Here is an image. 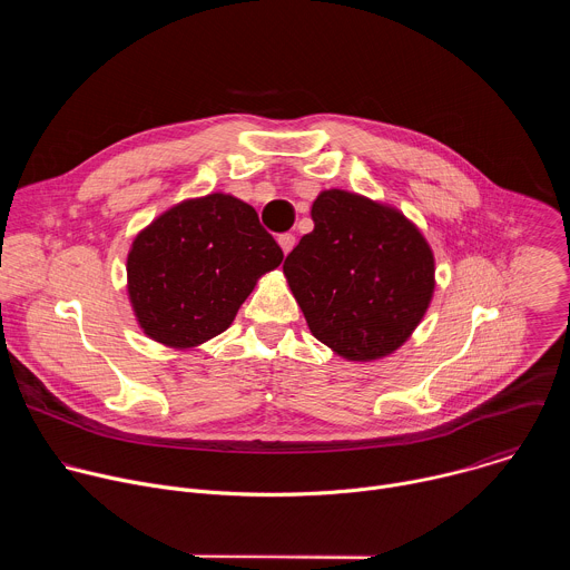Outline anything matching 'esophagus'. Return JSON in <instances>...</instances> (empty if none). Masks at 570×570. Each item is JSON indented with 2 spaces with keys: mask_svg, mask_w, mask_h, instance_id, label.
Instances as JSON below:
<instances>
[{
  "mask_svg": "<svg viewBox=\"0 0 570 570\" xmlns=\"http://www.w3.org/2000/svg\"><path fill=\"white\" fill-rule=\"evenodd\" d=\"M277 243H279L282 253L288 255V253L293 250V246H295V236H293V234H279V236H277Z\"/></svg>",
  "mask_w": 570,
  "mask_h": 570,
  "instance_id": "esophagus-1",
  "label": "esophagus"
}]
</instances>
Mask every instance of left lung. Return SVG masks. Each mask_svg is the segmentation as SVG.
Returning a JSON list of instances; mask_svg holds the SVG:
<instances>
[{
	"instance_id": "1",
	"label": "left lung",
	"mask_w": 570,
	"mask_h": 570,
	"mask_svg": "<svg viewBox=\"0 0 570 570\" xmlns=\"http://www.w3.org/2000/svg\"><path fill=\"white\" fill-rule=\"evenodd\" d=\"M313 232L284 262L311 334L334 354L370 363L413 336L435 291V257L403 212L367 196L324 189Z\"/></svg>"
}]
</instances>
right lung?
Instances as JSON below:
<instances>
[{
  "label": "right lung",
  "mask_w": 570,
  "mask_h": 570,
  "mask_svg": "<svg viewBox=\"0 0 570 570\" xmlns=\"http://www.w3.org/2000/svg\"><path fill=\"white\" fill-rule=\"evenodd\" d=\"M282 259L253 205L223 191L187 198L132 238L126 288L139 330L165 347L196 350L229 327Z\"/></svg>",
  "instance_id": "1"
}]
</instances>
